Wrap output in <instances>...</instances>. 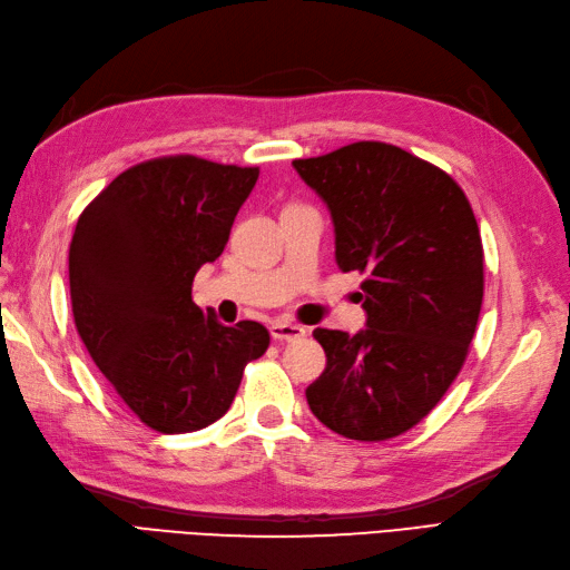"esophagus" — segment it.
<instances>
[{"label":"esophagus","mask_w":570,"mask_h":570,"mask_svg":"<svg viewBox=\"0 0 570 570\" xmlns=\"http://www.w3.org/2000/svg\"><path fill=\"white\" fill-rule=\"evenodd\" d=\"M305 334H307V328L299 324H289V322H273L271 324V336L275 341H297Z\"/></svg>","instance_id":"esophagus-1"}]
</instances>
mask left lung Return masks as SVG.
I'll list each match as a JSON object with an SVG mask.
<instances>
[{
	"mask_svg": "<svg viewBox=\"0 0 570 570\" xmlns=\"http://www.w3.org/2000/svg\"><path fill=\"white\" fill-rule=\"evenodd\" d=\"M332 212L336 265L365 275V328H314L324 373L312 414L356 441L420 424L456 381L483 305V244L468 197L432 163L381 141L293 160Z\"/></svg>",
	"mask_w": 570,
	"mask_h": 570,
	"instance_id": "obj_1",
	"label": "left lung"
}]
</instances>
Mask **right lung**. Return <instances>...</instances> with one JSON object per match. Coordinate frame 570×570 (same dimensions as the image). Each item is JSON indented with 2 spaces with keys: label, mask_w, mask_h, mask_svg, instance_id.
I'll list each match as a JSON object with an SVG mask.
<instances>
[{
  "label": "right lung",
  "mask_w": 570,
  "mask_h": 570,
  "mask_svg": "<svg viewBox=\"0 0 570 570\" xmlns=\"http://www.w3.org/2000/svg\"><path fill=\"white\" fill-rule=\"evenodd\" d=\"M258 168L197 156L138 163L80 214L70 299L82 344L117 395L163 434L226 414L248 361L271 344L258 322L224 326L193 302V281L229 242Z\"/></svg>",
  "instance_id": "right-lung-1"
}]
</instances>
